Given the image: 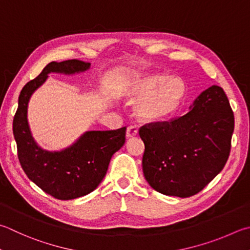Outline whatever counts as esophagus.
<instances>
[{
    "label": "esophagus",
    "instance_id": "esophagus-1",
    "mask_svg": "<svg viewBox=\"0 0 250 250\" xmlns=\"http://www.w3.org/2000/svg\"><path fill=\"white\" fill-rule=\"evenodd\" d=\"M137 135H138V129L133 125L128 126V129H126V133H125L126 139H132L134 137H137Z\"/></svg>",
    "mask_w": 250,
    "mask_h": 250
}]
</instances>
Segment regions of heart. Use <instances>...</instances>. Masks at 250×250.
I'll return each mask as SVG.
<instances>
[{
    "label": "heart",
    "mask_w": 250,
    "mask_h": 250,
    "mask_svg": "<svg viewBox=\"0 0 250 250\" xmlns=\"http://www.w3.org/2000/svg\"><path fill=\"white\" fill-rule=\"evenodd\" d=\"M129 104H137L135 113L145 124H160L171 119L183 108L187 86L177 76L162 73L134 78L125 86Z\"/></svg>",
    "instance_id": "1"
}]
</instances>
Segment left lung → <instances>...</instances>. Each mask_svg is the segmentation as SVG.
Returning <instances> with one entry per match:
<instances>
[{"instance_id": "1", "label": "left lung", "mask_w": 250, "mask_h": 250, "mask_svg": "<svg viewBox=\"0 0 250 250\" xmlns=\"http://www.w3.org/2000/svg\"><path fill=\"white\" fill-rule=\"evenodd\" d=\"M233 131L228 96L220 86L212 85L194 99L187 115L140 129L145 179L165 196H193L223 169Z\"/></svg>"}]
</instances>
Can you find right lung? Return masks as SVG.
Segmentation results:
<instances>
[{
    "instance_id": "1",
    "label": "right lung",
    "mask_w": 250,
    "mask_h": 250,
    "mask_svg": "<svg viewBox=\"0 0 250 250\" xmlns=\"http://www.w3.org/2000/svg\"><path fill=\"white\" fill-rule=\"evenodd\" d=\"M90 69V63L80 60L52 61L37 78L22 87L13 120L18 160L27 177L50 196L72 200L94 191L105 177L113 154L124 146L125 130L86 131L70 146L48 151L36 142L28 124L31 95L49 78L50 73L74 75Z\"/></svg>"
}]
</instances>
